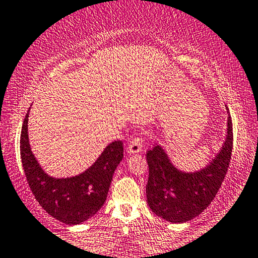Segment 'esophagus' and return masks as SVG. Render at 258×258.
<instances>
[{"instance_id": "34e87169", "label": "esophagus", "mask_w": 258, "mask_h": 258, "mask_svg": "<svg viewBox=\"0 0 258 258\" xmlns=\"http://www.w3.org/2000/svg\"><path fill=\"white\" fill-rule=\"evenodd\" d=\"M143 145H144V138H143V133L138 134L131 140V143L128 144L127 151L128 153H138L143 150Z\"/></svg>"}]
</instances>
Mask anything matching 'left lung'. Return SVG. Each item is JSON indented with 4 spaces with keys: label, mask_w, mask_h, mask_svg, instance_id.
Instances as JSON below:
<instances>
[{
    "label": "left lung",
    "mask_w": 258,
    "mask_h": 258,
    "mask_svg": "<svg viewBox=\"0 0 258 258\" xmlns=\"http://www.w3.org/2000/svg\"><path fill=\"white\" fill-rule=\"evenodd\" d=\"M233 122L228 117L227 139L212 164L197 173L179 172L160 146L146 153L147 202L155 215L168 222L189 221L205 210L222 184L233 151Z\"/></svg>",
    "instance_id": "left-lung-1"
}]
</instances>
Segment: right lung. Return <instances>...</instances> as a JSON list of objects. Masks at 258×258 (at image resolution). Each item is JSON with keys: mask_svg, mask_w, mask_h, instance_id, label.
<instances>
[{"mask_svg": "<svg viewBox=\"0 0 258 258\" xmlns=\"http://www.w3.org/2000/svg\"><path fill=\"white\" fill-rule=\"evenodd\" d=\"M28 113L22 125L20 151L25 177L32 194L42 208L60 222H84L93 216L106 200L114 170L124 157L122 141L115 140L108 145L98 160L81 175L70 179H53L43 172L30 151Z\"/></svg>", "mask_w": 258, "mask_h": 258, "instance_id": "add662e5", "label": "right lung"}]
</instances>
